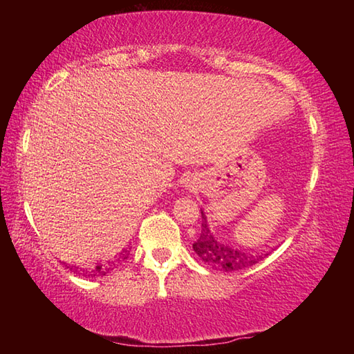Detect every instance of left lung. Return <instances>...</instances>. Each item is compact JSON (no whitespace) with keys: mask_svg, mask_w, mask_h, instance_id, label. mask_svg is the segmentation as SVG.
Segmentation results:
<instances>
[{"mask_svg":"<svg viewBox=\"0 0 354 354\" xmlns=\"http://www.w3.org/2000/svg\"><path fill=\"white\" fill-rule=\"evenodd\" d=\"M203 223H201V234L198 241L194 243V251L200 256L201 261H205L209 267H212L214 270L221 272H236L243 270L254 266L263 257L268 256V253H256L250 254L243 250L232 248L230 245L220 243L214 239L212 232L207 227V220L205 212L201 211Z\"/></svg>","mask_w":354,"mask_h":354,"instance_id":"1","label":"left lung"}]
</instances>
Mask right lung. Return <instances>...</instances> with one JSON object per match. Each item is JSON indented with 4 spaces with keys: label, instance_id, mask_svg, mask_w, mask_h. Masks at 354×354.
<instances>
[{
    "label": "right lung",
    "instance_id": "right-lung-1",
    "mask_svg": "<svg viewBox=\"0 0 354 354\" xmlns=\"http://www.w3.org/2000/svg\"><path fill=\"white\" fill-rule=\"evenodd\" d=\"M129 251L128 250H123L122 253H120L115 259L112 261H107L104 263H98V266H93L91 267V270H88V277H106L107 273H111L112 270H115V268L122 263V261H124L128 257Z\"/></svg>",
    "mask_w": 354,
    "mask_h": 354
}]
</instances>
